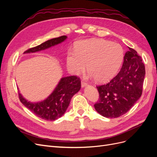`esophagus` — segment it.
Returning <instances> with one entry per match:
<instances>
[{
	"mask_svg": "<svg viewBox=\"0 0 157 157\" xmlns=\"http://www.w3.org/2000/svg\"><path fill=\"white\" fill-rule=\"evenodd\" d=\"M86 86H87V82L84 81V80H82V82H81V86L83 88V87Z\"/></svg>",
	"mask_w": 157,
	"mask_h": 157,
	"instance_id": "34e87169",
	"label": "esophagus"
}]
</instances>
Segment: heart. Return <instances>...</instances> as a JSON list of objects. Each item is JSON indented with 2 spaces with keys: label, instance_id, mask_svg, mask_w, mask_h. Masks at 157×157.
<instances>
[{
  "label": "heart",
  "instance_id": "b5f03b06",
  "mask_svg": "<svg viewBox=\"0 0 157 157\" xmlns=\"http://www.w3.org/2000/svg\"><path fill=\"white\" fill-rule=\"evenodd\" d=\"M124 57L122 46L104 39H88L79 42L76 50H69L67 67L74 74H80L88 68L90 77L98 82L111 79L119 69Z\"/></svg>",
  "mask_w": 157,
  "mask_h": 157
}]
</instances>
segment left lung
<instances>
[{"instance_id":"8db88e82","label":"left lung","mask_w":157,"mask_h":157,"mask_svg":"<svg viewBox=\"0 0 157 157\" xmlns=\"http://www.w3.org/2000/svg\"><path fill=\"white\" fill-rule=\"evenodd\" d=\"M145 68L137 52L129 47L119 73L106 84L98 86L99 101L96 110L107 118H117L127 113L141 97Z\"/></svg>"}]
</instances>
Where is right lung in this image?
I'll use <instances>...</instances> for the list:
<instances>
[{"label":"right lung","instance_id":"right-lung-1","mask_svg":"<svg viewBox=\"0 0 157 157\" xmlns=\"http://www.w3.org/2000/svg\"><path fill=\"white\" fill-rule=\"evenodd\" d=\"M67 36L63 35L47 40L41 44L28 49L24 53H33L50 48L63 42ZM81 87V82L77 76H69L61 78L58 86L50 96L44 101L38 103H31L23 98L18 92L20 101L33 113L42 119L55 121L62 116L67 110L74 95Z\"/></svg>","mask_w":157,"mask_h":157}]
</instances>
